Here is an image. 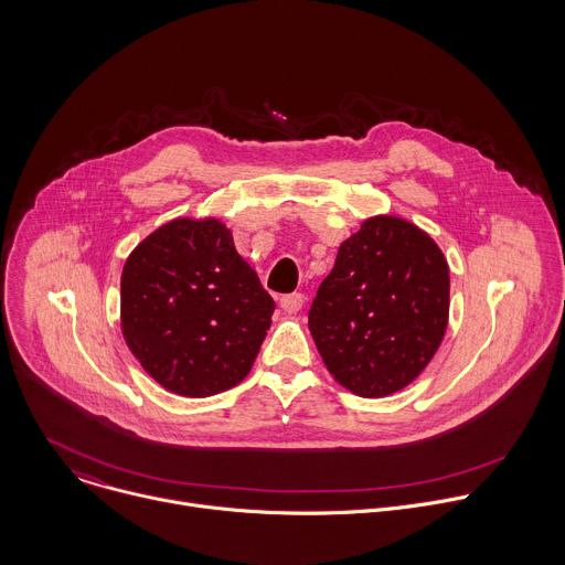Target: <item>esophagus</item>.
Instances as JSON below:
<instances>
[{
    "mask_svg": "<svg viewBox=\"0 0 565 565\" xmlns=\"http://www.w3.org/2000/svg\"><path fill=\"white\" fill-rule=\"evenodd\" d=\"M303 301H306V297L301 295V292H290V295H284L281 299H279V306H281V310L284 312H299L301 310V306H303Z\"/></svg>",
    "mask_w": 565,
    "mask_h": 565,
    "instance_id": "esophagus-1",
    "label": "esophagus"
}]
</instances>
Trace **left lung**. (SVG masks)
I'll use <instances>...</instances> for the list:
<instances>
[{"label": "left lung", "mask_w": 565, "mask_h": 565, "mask_svg": "<svg viewBox=\"0 0 565 565\" xmlns=\"http://www.w3.org/2000/svg\"><path fill=\"white\" fill-rule=\"evenodd\" d=\"M449 319V266L436 241L399 216H371L319 284L308 329L331 375L351 393L384 397L436 355Z\"/></svg>", "instance_id": "8db88e82"}]
</instances>
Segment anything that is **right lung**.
Segmentation results:
<instances>
[{"label":"right lung","instance_id":"obj_1","mask_svg":"<svg viewBox=\"0 0 565 565\" xmlns=\"http://www.w3.org/2000/svg\"><path fill=\"white\" fill-rule=\"evenodd\" d=\"M275 312L218 218H174L127 257L120 327L140 366L172 393L207 397L244 380Z\"/></svg>","mask_w":565,"mask_h":565}]
</instances>
